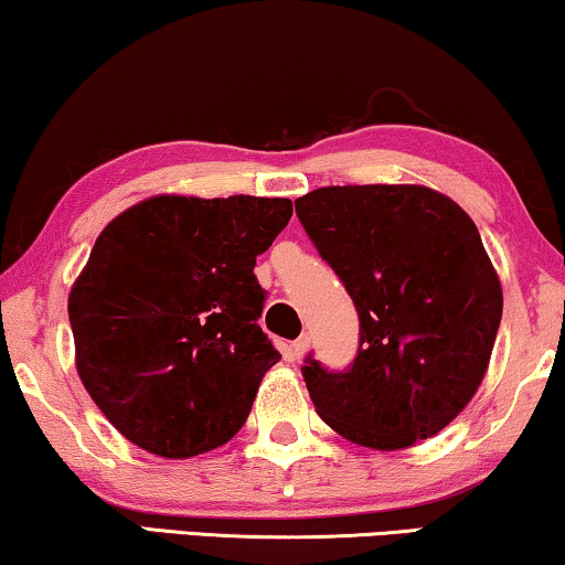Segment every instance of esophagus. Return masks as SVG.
I'll return each mask as SVG.
<instances>
[{"label": "esophagus", "mask_w": 565, "mask_h": 565, "mask_svg": "<svg viewBox=\"0 0 565 565\" xmlns=\"http://www.w3.org/2000/svg\"><path fill=\"white\" fill-rule=\"evenodd\" d=\"M307 348H309V335H301L299 340H294V343L289 345V359L299 361L301 355L307 353Z\"/></svg>", "instance_id": "1"}]
</instances>
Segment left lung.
<instances>
[{
  "label": "left lung",
  "mask_w": 565,
  "mask_h": 565,
  "mask_svg": "<svg viewBox=\"0 0 565 565\" xmlns=\"http://www.w3.org/2000/svg\"><path fill=\"white\" fill-rule=\"evenodd\" d=\"M297 217L359 312L343 371L312 353L301 376L343 438L399 450L438 435L471 402L502 322V286L473 220L427 186H322Z\"/></svg>",
  "instance_id": "1"
}]
</instances>
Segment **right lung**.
Returning a JSON list of instances; mask_svg holds the SVG:
<instances>
[{
	"label": "right lung",
	"mask_w": 565,
	"mask_h": 565,
	"mask_svg": "<svg viewBox=\"0 0 565 565\" xmlns=\"http://www.w3.org/2000/svg\"><path fill=\"white\" fill-rule=\"evenodd\" d=\"M289 217V200L163 194L102 230L68 294L76 371L138 448L192 458L245 425L281 361L253 268Z\"/></svg>",
	"instance_id": "right-lung-1"
}]
</instances>
